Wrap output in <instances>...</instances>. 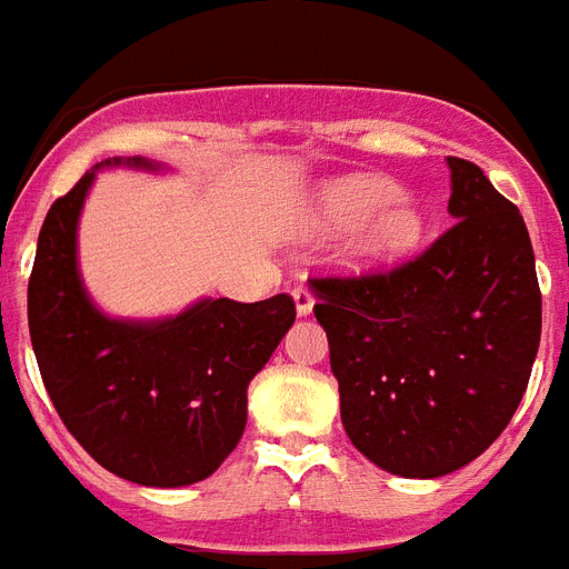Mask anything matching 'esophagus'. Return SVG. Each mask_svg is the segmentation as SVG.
<instances>
[{"label": "esophagus", "instance_id": "esophagus-1", "mask_svg": "<svg viewBox=\"0 0 569 569\" xmlns=\"http://www.w3.org/2000/svg\"><path fill=\"white\" fill-rule=\"evenodd\" d=\"M292 298H295V309H298V315L312 312L315 295H312V289H309V286H295Z\"/></svg>", "mask_w": 569, "mask_h": 569}]
</instances>
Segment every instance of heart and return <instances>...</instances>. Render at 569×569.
<instances>
[{
    "mask_svg": "<svg viewBox=\"0 0 569 569\" xmlns=\"http://www.w3.org/2000/svg\"><path fill=\"white\" fill-rule=\"evenodd\" d=\"M318 222L329 231H350L358 266L393 262L417 248L425 233L422 204L388 176H347L327 184L318 199Z\"/></svg>",
    "mask_w": 569,
    "mask_h": 569,
    "instance_id": "obj_1",
    "label": "heart"
}]
</instances>
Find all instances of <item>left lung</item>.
I'll return each mask as SVG.
<instances>
[{
  "label": "left lung",
  "instance_id": "left-lung-1",
  "mask_svg": "<svg viewBox=\"0 0 569 569\" xmlns=\"http://www.w3.org/2000/svg\"><path fill=\"white\" fill-rule=\"evenodd\" d=\"M457 219L390 271L312 277L315 318L352 446L399 477H442L500 437L541 343L523 217L483 170L448 156Z\"/></svg>",
  "mask_w": 569,
  "mask_h": 569
}]
</instances>
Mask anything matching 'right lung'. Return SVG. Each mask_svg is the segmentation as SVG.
<instances>
[{
    "label": "right lung",
    "mask_w": 569,
    "mask_h": 569,
    "mask_svg": "<svg viewBox=\"0 0 569 569\" xmlns=\"http://www.w3.org/2000/svg\"><path fill=\"white\" fill-rule=\"evenodd\" d=\"M127 164L156 170L144 159ZM94 170L51 204L37 240L28 329L42 385L107 471L159 489L199 483L240 442L248 381L295 323V300L204 298L161 321L103 315L78 269V219Z\"/></svg>",
    "instance_id": "obj_1"
}]
</instances>
